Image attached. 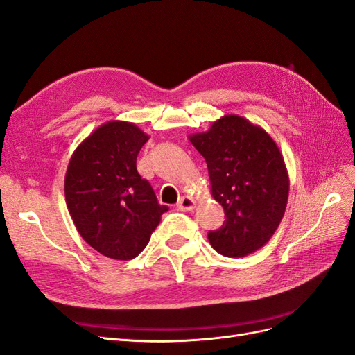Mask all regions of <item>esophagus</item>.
Masks as SVG:
<instances>
[{
  "mask_svg": "<svg viewBox=\"0 0 355 355\" xmlns=\"http://www.w3.org/2000/svg\"><path fill=\"white\" fill-rule=\"evenodd\" d=\"M196 207V200L190 196H183L178 200L180 211H193Z\"/></svg>",
  "mask_w": 355,
  "mask_h": 355,
  "instance_id": "1",
  "label": "esophagus"
}]
</instances>
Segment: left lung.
<instances>
[{"label": "left lung", "instance_id": "obj_1", "mask_svg": "<svg viewBox=\"0 0 355 355\" xmlns=\"http://www.w3.org/2000/svg\"><path fill=\"white\" fill-rule=\"evenodd\" d=\"M189 141L204 156L211 195L225 208L223 226L208 234L212 248L226 257L252 254L268 244L287 208L290 178L277 143L236 114L217 119Z\"/></svg>", "mask_w": 355, "mask_h": 355}]
</instances>
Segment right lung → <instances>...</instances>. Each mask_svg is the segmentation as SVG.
Listing matches in <instances>:
<instances>
[{
    "mask_svg": "<svg viewBox=\"0 0 355 355\" xmlns=\"http://www.w3.org/2000/svg\"><path fill=\"white\" fill-rule=\"evenodd\" d=\"M148 138L130 121L110 120L86 137L69 159V216L80 236L105 257H137L168 211L137 171V156Z\"/></svg>",
    "mask_w": 355,
    "mask_h": 355,
    "instance_id": "obj_1",
    "label": "right lung"
}]
</instances>
